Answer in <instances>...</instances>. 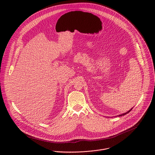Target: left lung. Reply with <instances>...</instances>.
<instances>
[{
    "label": "left lung",
    "instance_id": "obj_1",
    "mask_svg": "<svg viewBox=\"0 0 155 155\" xmlns=\"http://www.w3.org/2000/svg\"><path fill=\"white\" fill-rule=\"evenodd\" d=\"M132 109V108H131V109H130L129 110V111H127V112H126V113H124V114H121V115H118V116H115V117H121V116H123V115H125L126 114H128V113H129L130 111H131V110Z\"/></svg>",
    "mask_w": 155,
    "mask_h": 155
}]
</instances>
